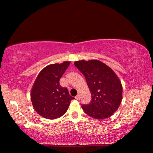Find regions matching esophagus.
I'll list each match as a JSON object with an SVG mask.
<instances>
[{"label":"esophagus","instance_id":"obj_1","mask_svg":"<svg viewBox=\"0 0 153 153\" xmlns=\"http://www.w3.org/2000/svg\"><path fill=\"white\" fill-rule=\"evenodd\" d=\"M75 99L77 100H80V95L79 94H77V96L75 97Z\"/></svg>","mask_w":153,"mask_h":153}]
</instances>
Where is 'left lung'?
Returning <instances> with one entry per match:
<instances>
[{"mask_svg":"<svg viewBox=\"0 0 153 153\" xmlns=\"http://www.w3.org/2000/svg\"><path fill=\"white\" fill-rule=\"evenodd\" d=\"M74 64L84 74L91 95L90 103L82 105L85 113L96 119L111 117L123 97V86L117 74L98 60L78 61Z\"/></svg>","mask_w":153,"mask_h":153,"instance_id":"1","label":"left lung"}]
</instances>
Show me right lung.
<instances>
[{
    "mask_svg": "<svg viewBox=\"0 0 153 153\" xmlns=\"http://www.w3.org/2000/svg\"><path fill=\"white\" fill-rule=\"evenodd\" d=\"M69 62L52 64L40 71L33 84L30 99L35 110L40 116L56 119L66 113L71 101L67 88L61 86L59 79L69 67Z\"/></svg>",
    "mask_w": 153,
    "mask_h": 153,
    "instance_id": "right-lung-1",
    "label": "right lung"
}]
</instances>
